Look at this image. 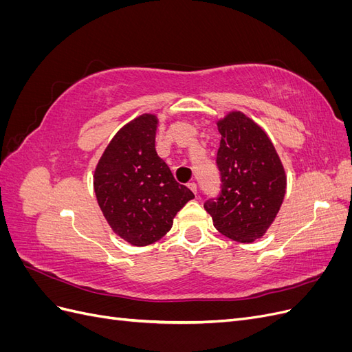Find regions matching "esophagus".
I'll list each match as a JSON object with an SVG mask.
<instances>
[{"label":"esophagus","mask_w":352,"mask_h":352,"mask_svg":"<svg viewBox=\"0 0 352 352\" xmlns=\"http://www.w3.org/2000/svg\"><path fill=\"white\" fill-rule=\"evenodd\" d=\"M188 188H189L190 190H192L194 194H197V184H195V182H189V184H188Z\"/></svg>","instance_id":"esophagus-1"}]
</instances>
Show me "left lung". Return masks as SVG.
Returning a JSON list of instances; mask_svg holds the SVG:
<instances>
[{"mask_svg":"<svg viewBox=\"0 0 352 352\" xmlns=\"http://www.w3.org/2000/svg\"><path fill=\"white\" fill-rule=\"evenodd\" d=\"M217 127L221 192L204 208L221 235L251 243L278 216L286 194L285 168L267 133L242 111H229Z\"/></svg>","mask_w":352,"mask_h":352,"instance_id":"8db88e82","label":"left lung"}]
</instances>
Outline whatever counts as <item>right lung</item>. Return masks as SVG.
I'll list each match as a JSON object with an SVG mask.
<instances>
[{"mask_svg": "<svg viewBox=\"0 0 352 352\" xmlns=\"http://www.w3.org/2000/svg\"><path fill=\"white\" fill-rule=\"evenodd\" d=\"M158 117L141 114L126 123L105 148L94 172V190L109 226L133 247H146L172 229L194 194L177 184L157 155Z\"/></svg>", "mask_w": 352, "mask_h": 352, "instance_id": "right-lung-1", "label": "right lung"}]
</instances>
